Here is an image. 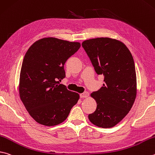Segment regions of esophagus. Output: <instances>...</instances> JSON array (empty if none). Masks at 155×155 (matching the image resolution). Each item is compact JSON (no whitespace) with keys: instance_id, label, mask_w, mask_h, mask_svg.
Returning a JSON list of instances; mask_svg holds the SVG:
<instances>
[{"instance_id":"obj_1","label":"esophagus","mask_w":155,"mask_h":155,"mask_svg":"<svg viewBox=\"0 0 155 155\" xmlns=\"http://www.w3.org/2000/svg\"><path fill=\"white\" fill-rule=\"evenodd\" d=\"M80 96L81 98H85V97H87L89 96V93L87 91H85L82 93V94H80Z\"/></svg>"}]
</instances>
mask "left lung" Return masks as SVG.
Returning a JSON list of instances; mask_svg holds the SVG:
<instances>
[{
    "label": "left lung",
    "instance_id": "obj_1",
    "mask_svg": "<svg viewBox=\"0 0 155 155\" xmlns=\"http://www.w3.org/2000/svg\"><path fill=\"white\" fill-rule=\"evenodd\" d=\"M82 46L97 74L104 76L103 87L91 94L97 108L89 119L100 127H112L128 114L136 100L134 58L125 45L116 39L91 38L83 41Z\"/></svg>",
    "mask_w": 155,
    "mask_h": 155
}]
</instances>
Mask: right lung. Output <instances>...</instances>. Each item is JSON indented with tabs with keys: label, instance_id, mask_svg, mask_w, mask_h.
Masks as SVG:
<instances>
[{
	"label": "right lung",
	"instance_id": "right-lung-1",
	"mask_svg": "<svg viewBox=\"0 0 155 155\" xmlns=\"http://www.w3.org/2000/svg\"><path fill=\"white\" fill-rule=\"evenodd\" d=\"M78 42L43 38L30 47L19 77V97L39 124L54 126L68 117L79 95L59 83L66 77L64 64L80 48Z\"/></svg>",
	"mask_w": 155,
	"mask_h": 155
}]
</instances>
